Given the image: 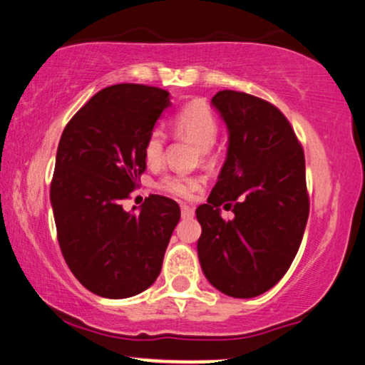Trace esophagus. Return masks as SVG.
Instances as JSON below:
<instances>
[{
  "label": "esophagus",
  "mask_w": 365,
  "mask_h": 365,
  "mask_svg": "<svg viewBox=\"0 0 365 365\" xmlns=\"http://www.w3.org/2000/svg\"><path fill=\"white\" fill-rule=\"evenodd\" d=\"M195 215V210L190 205H182V217L183 218H192Z\"/></svg>",
  "instance_id": "esophagus-1"
}]
</instances>
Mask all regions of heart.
I'll use <instances>...</instances> for the list:
<instances>
[{
    "instance_id": "b5f03b06",
    "label": "heart",
    "mask_w": 365,
    "mask_h": 365,
    "mask_svg": "<svg viewBox=\"0 0 365 365\" xmlns=\"http://www.w3.org/2000/svg\"><path fill=\"white\" fill-rule=\"evenodd\" d=\"M173 130L177 137L193 142L200 150V158L205 165H213L215 155L212 147L218 138L220 125L217 115L205 102H190L173 117ZM165 153V137L158 129L148 133L143 143V157L148 165H158ZM202 178L185 175H167L158 182V188L178 198H190L202 188Z\"/></svg>"
}]
</instances>
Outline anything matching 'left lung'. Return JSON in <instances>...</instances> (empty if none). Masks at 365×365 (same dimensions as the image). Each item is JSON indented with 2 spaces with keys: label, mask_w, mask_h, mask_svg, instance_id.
Segmentation results:
<instances>
[{
  "label": "left lung",
  "mask_w": 365,
  "mask_h": 365,
  "mask_svg": "<svg viewBox=\"0 0 365 365\" xmlns=\"http://www.w3.org/2000/svg\"><path fill=\"white\" fill-rule=\"evenodd\" d=\"M212 104L228 127V152L208 202L198 258L207 279L232 297H255L286 274L309 217L304 152L278 107L259 97L220 91ZM232 209L223 220L219 207Z\"/></svg>",
  "instance_id": "8db88e82"
}]
</instances>
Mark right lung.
Segmentation results:
<instances>
[{
    "label": "right lung",
    "instance_id": "obj_1",
    "mask_svg": "<svg viewBox=\"0 0 365 365\" xmlns=\"http://www.w3.org/2000/svg\"><path fill=\"white\" fill-rule=\"evenodd\" d=\"M170 106L158 87L110 86L61 135L51 182L58 241L69 269L97 296H135L160 274L180 207L150 195L140 213H129L122 202L138 187L147 168L143 143Z\"/></svg>",
    "mask_w": 365,
    "mask_h": 365
}]
</instances>
